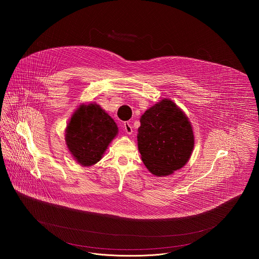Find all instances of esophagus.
I'll return each instance as SVG.
<instances>
[{"label":"esophagus","instance_id":"34e87169","mask_svg":"<svg viewBox=\"0 0 259 259\" xmlns=\"http://www.w3.org/2000/svg\"><path fill=\"white\" fill-rule=\"evenodd\" d=\"M123 131L125 132V134H127V135H132L133 134V126H132V124L128 122V121H125L124 123H123Z\"/></svg>","mask_w":259,"mask_h":259}]
</instances>
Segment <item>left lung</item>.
Returning <instances> with one entry per match:
<instances>
[{"label":"left lung","mask_w":259,"mask_h":259,"mask_svg":"<svg viewBox=\"0 0 259 259\" xmlns=\"http://www.w3.org/2000/svg\"><path fill=\"white\" fill-rule=\"evenodd\" d=\"M138 132L142 159L152 175L169 176L188 161L194 147L192 126L171 100L163 99L147 110Z\"/></svg>","instance_id":"obj_1"}]
</instances>
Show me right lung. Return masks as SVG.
<instances>
[{
    "label": "right lung",
    "mask_w": 259,
    "mask_h": 259,
    "mask_svg": "<svg viewBox=\"0 0 259 259\" xmlns=\"http://www.w3.org/2000/svg\"><path fill=\"white\" fill-rule=\"evenodd\" d=\"M118 128L114 120L97 104L80 105L66 128V144L82 166L101 160Z\"/></svg>",
    "instance_id": "right-lung-1"
}]
</instances>
